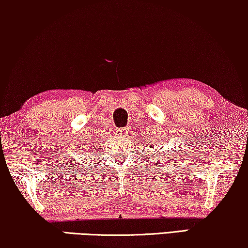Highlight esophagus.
I'll return each instance as SVG.
<instances>
[{
    "instance_id": "esophagus-1",
    "label": "esophagus",
    "mask_w": 248,
    "mask_h": 248,
    "mask_svg": "<svg viewBox=\"0 0 248 248\" xmlns=\"http://www.w3.org/2000/svg\"><path fill=\"white\" fill-rule=\"evenodd\" d=\"M126 133H127L126 128H118V130H116L117 135H125Z\"/></svg>"
}]
</instances>
